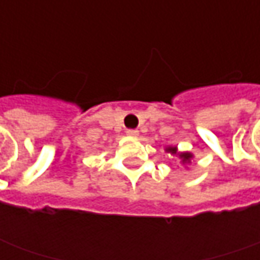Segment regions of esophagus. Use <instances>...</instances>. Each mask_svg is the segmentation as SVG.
<instances>
[{
  "instance_id": "esophagus-1",
  "label": "esophagus",
  "mask_w": 260,
  "mask_h": 260,
  "mask_svg": "<svg viewBox=\"0 0 260 260\" xmlns=\"http://www.w3.org/2000/svg\"><path fill=\"white\" fill-rule=\"evenodd\" d=\"M126 134H128L129 137H134V138H137V137H138V135H139V131H137V129H128V131H126Z\"/></svg>"
}]
</instances>
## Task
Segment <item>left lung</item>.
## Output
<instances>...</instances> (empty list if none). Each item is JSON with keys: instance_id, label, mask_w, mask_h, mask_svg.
Wrapping results in <instances>:
<instances>
[{"instance_id": "left-lung-1", "label": "left lung", "mask_w": 260, "mask_h": 260, "mask_svg": "<svg viewBox=\"0 0 260 260\" xmlns=\"http://www.w3.org/2000/svg\"><path fill=\"white\" fill-rule=\"evenodd\" d=\"M166 152H168L170 155H174L175 158H178L180 159V162L183 164L184 167L190 166L192 161V158H194V155H192L191 152H188V151H184V152H181V151H178V148L177 147H166Z\"/></svg>"}]
</instances>
